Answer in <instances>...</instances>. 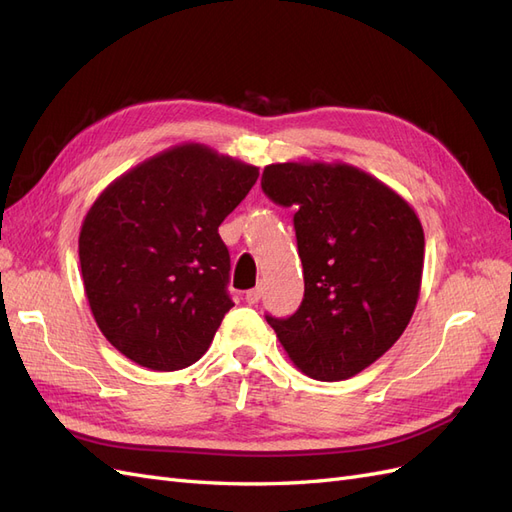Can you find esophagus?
Wrapping results in <instances>:
<instances>
[{
  "instance_id": "1",
  "label": "esophagus",
  "mask_w": 512,
  "mask_h": 512,
  "mask_svg": "<svg viewBox=\"0 0 512 512\" xmlns=\"http://www.w3.org/2000/svg\"><path fill=\"white\" fill-rule=\"evenodd\" d=\"M260 299H262V286H256V288L245 292V301L250 305H256Z\"/></svg>"
}]
</instances>
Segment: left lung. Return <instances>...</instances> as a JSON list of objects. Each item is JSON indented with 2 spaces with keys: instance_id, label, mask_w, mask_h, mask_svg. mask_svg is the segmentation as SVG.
I'll use <instances>...</instances> for the list:
<instances>
[{
  "instance_id": "8db88e82",
  "label": "left lung",
  "mask_w": 512,
  "mask_h": 512,
  "mask_svg": "<svg viewBox=\"0 0 512 512\" xmlns=\"http://www.w3.org/2000/svg\"><path fill=\"white\" fill-rule=\"evenodd\" d=\"M262 192L294 211L305 294L290 318H271L305 376L348 380L406 331L421 292L425 235L389 185L344 162L269 164Z\"/></svg>"
}]
</instances>
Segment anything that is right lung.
Wrapping results in <instances>:
<instances>
[{
	"instance_id": "obj_1",
	"label": "right lung",
	"mask_w": 512,
	"mask_h": 512,
	"mask_svg": "<svg viewBox=\"0 0 512 512\" xmlns=\"http://www.w3.org/2000/svg\"><path fill=\"white\" fill-rule=\"evenodd\" d=\"M258 168L200 143L170 147L117 177L87 211L79 258L102 335L153 371L196 363L228 309L220 224Z\"/></svg>"
}]
</instances>
